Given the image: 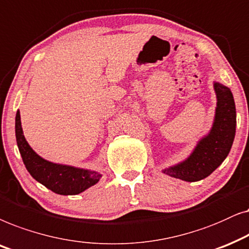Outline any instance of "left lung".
<instances>
[{"mask_svg": "<svg viewBox=\"0 0 249 249\" xmlns=\"http://www.w3.org/2000/svg\"><path fill=\"white\" fill-rule=\"evenodd\" d=\"M217 105L212 130L198 141L191 155L163 173L187 182H196L211 175L230 152L236 134V105L230 89L214 83Z\"/></svg>", "mask_w": 249, "mask_h": 249, "instance_id": "8db88e82", "label": "left lung"}]
</instances>
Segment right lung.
<instances>
[{"mask_svg": "<svg viewBox=\"0 0 249 249\" xmlns=\"http://www.w3.org/2000/svg\"><path fill=\"white\" fill-rule=\"evenodd\" d=\"M16 139L26 168L36 181L58 195H78L98 183L101 174L68 165L54 164L39 157L26 141L20 122V111L16 115Z\"/></svg>", "mask_w": 249, "mask_h": 249, "instance_id": "obj_1", "label": "right lung"}]
</instances>
